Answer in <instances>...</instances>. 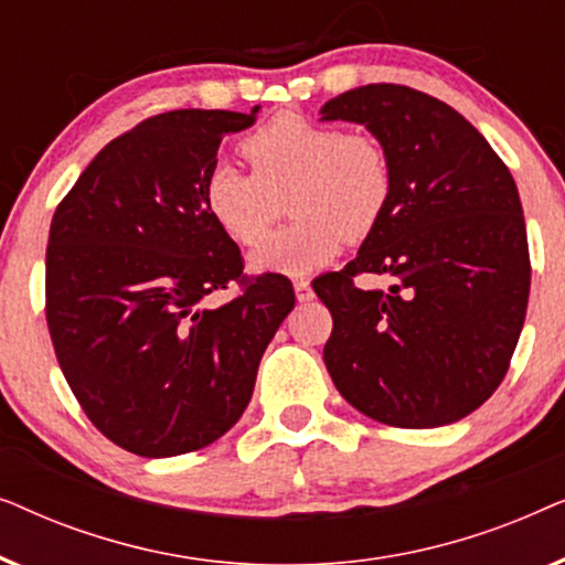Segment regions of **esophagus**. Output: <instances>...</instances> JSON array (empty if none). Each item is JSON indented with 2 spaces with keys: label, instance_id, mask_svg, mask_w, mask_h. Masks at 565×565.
<instances>
[{
  "label": "esophagus",
  "instance_id": "obj_1",
  "mask_svg": "<svg viewBox=\"0 0 565 565\" xmlns=\"http://www.w3.org/2000/svg\"><path fill=\"white\" fill-rule=\"evenodd\" d=\"M292 288H296V298L300 300V303H306V300L313 298V288L308 280H296L292 282Z\"/></svg>",
  "mask_w": 565,
  "mask_h": 565
}]
</instances>
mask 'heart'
Here are the masks:
<instances>
[{
  "mask_svg": "<svg viewBox=\"0 0 565 565\" xmlns=\"http://www.w3.org/2000/svg\"><path fill=\"white\" fill-rule=\"evenodd\" d=\"M252 174L218 161L203 203L223 234L257 246L288 195L296 223L252 254L257 273L306 275L329 265L342 242H362L383 221L393 195L388 153L373 136L344 134L300 115H277L242 146Z\"/></svg>",
  "mask_w": 565,
  "mask_h": 565,
  "instance_id": "1",
  "label": "heart"
}]
</instances>
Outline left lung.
<instances>
[{
    "instance_id": "left-lung-1",
    "label": "left lung",
    "mask_w": 565,
    "mask_h": 565,
    "mask_svg": "<svg viewBox=\"0 0 565 565\" xmlns=\"http://www.w3.org/2000/svg\"><path fill=\"white\" fill-rule=\"evenodd\" d=\"M321 120L360 122L388 153L393 195L358 257L313 280L334 329L323 362L370 419L445 427L476 412L520 342L530 298L516 184L489 141L443 99L367 84L329 99ZM358 274H391L362 291Z\"/></svg>"
}]
</instances>
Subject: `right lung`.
<instances>
[{"mask_svg": "<svg viewBox=\"0 0 565 565\" xmlns=\"http://www.w3.org/2000/svg\"><path fill=\"white\" fill-rule=\"evenodd\" d=\"M257 113L153 115L107 143L53 213L45 321L58 365L89 422L141 458L226 435L296 306L288 277L246 280L242 252L203 203L223 136ZM228 281L243 292L205 307Z\"/></svg>", "mask_w": 565, "mask_h": 565, "instance_id": "obj_1", "label": "right lung"}]
</instances>
